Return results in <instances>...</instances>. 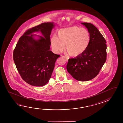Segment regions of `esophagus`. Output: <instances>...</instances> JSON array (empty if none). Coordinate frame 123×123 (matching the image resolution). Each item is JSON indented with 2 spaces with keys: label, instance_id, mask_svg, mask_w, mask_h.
Here are the masks:
<instances>
[{
  "label": "esophagus",
  "instance_id": "1",
  "mask_svg": "<svg viewBox=\"0 0 123 123\" xmlns=\"http://www.w3.org/2000/svg\"><path fill=\"white\" fill-rule=\"evenodd\" d=\"M63 57L65 58V59H66V60L67 61H68V58L67 57H65V56H63Z\"/></svg>",
  "mask_w": 123,
  "mask_h": 123
}]
</instances>
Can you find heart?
Listing matches in <instances>:
<instances>
[{"label":"heart","instance_id":"b5f03b06","mask_svg":"<svg viewBox=\"0 0 123 123\" xmlns=\"http://www.w3.org/2000/svg\"><path fill=\"white\" fill-rule=\"evenodd\" d=\"M91 40V36L87 29L77 26L60 29L56 37L50 39L53 49L57 53L62 52L66 48V51L71 56L77 57L86 50Z\"/></svg>","mask_w":123,"mask_h":123}]
</instances>
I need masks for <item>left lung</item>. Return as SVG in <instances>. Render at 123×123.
Returning <instances> with one entry per match:
<instances>
[{"instance_id":"left-lung-1","label":"left lung","mask_w":123,"mask_h":123,"mask_svg":"<svg viewBox=\"0 0 123 123\" xmlns=\"http://www.w3.org/2000/svg\"><path fill=\"white\" fill-rule=\"evenodd\" d=\"M87 29L91 40L86 50L76 58L69 59L68 73L78 81H88L95 77L106 60V41L102 34L92 24L81 23Z\"/></svg>"}]
</instances>
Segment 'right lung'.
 Segmentation results:
<instances>
[{
    "instance_id": "1",
    "label": "right lung",
    "mask_w": 123,
    "mask_h": 123,
    "mask_svg": "<svg viewBox=\"0 0 123 123\" xmlns=\"http://www.w3.org/2000/svg\"><path fill=\"white\" fill-rule=\"evenodd\" d=\"M54 26V23H43L27 30L19 38L13 50L17 70L24 80L32 86H43L47 84L56 61L60 56L50 50V35ZM39 31L43 37L38 36L39 39H35V35L31 34Z\"/></svg>"
}]
</instances>
